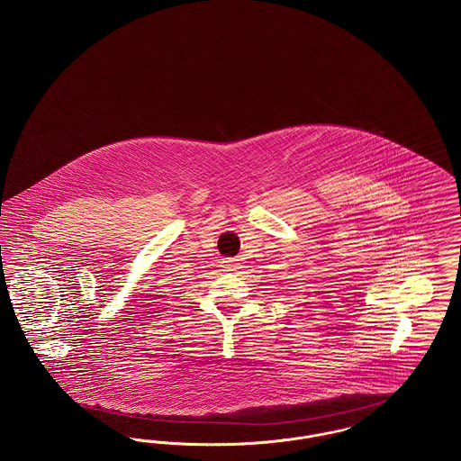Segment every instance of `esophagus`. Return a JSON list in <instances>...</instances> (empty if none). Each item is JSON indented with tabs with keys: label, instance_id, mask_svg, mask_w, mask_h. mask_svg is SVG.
<instances>
[{
	"label": "esophagus",
	"instance_id": "esophagus-1",
	"mask_svg": "<svg viewBox=\"0 0 461 461\" xmlns=\"http://www.w3.org/2000/svg\"><path fill=\"white\" fill-rule=\"evenodd\" d=\"M222 268L224 271L235 273V271L240 270V263H239V259H226V261H222Z\"/></svg>",
	"mask_w": 461,
	"mask_h": 461
}]
</instances>
